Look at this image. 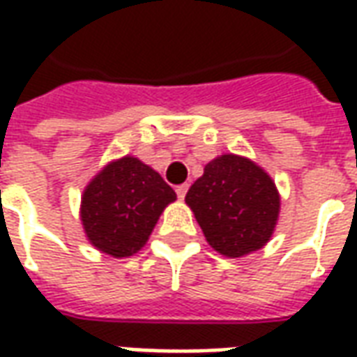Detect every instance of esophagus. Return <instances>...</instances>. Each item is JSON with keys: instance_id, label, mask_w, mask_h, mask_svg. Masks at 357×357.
Segmentation results:
<instances>
[{"instance_id": "obj_1", "label": "esophagus", "mask_w": 357, "mask_h": 357, "mask_svg": "<svg viewBox=\"0 0 357 357\" xmlns=\"http://www.w3.org/2000/svg\"><path fill=\"white\" fill-rule=\"evenodd\" d=\"M187 189H189V185H187V183H183V185H179L178 189H176V193H178L179 201H183V199H185V195H187Z\"/></svg>"}]
</instances>
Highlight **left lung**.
<instances>
[{"instance_id":"1","label":"left lung","mask_w":357,"mask_h":357,"mask_svg":"<svg viewBox=\"0 0 357 357\" xmlns=\"http://www.w3.org/2000/svg\"><path fill=\"white\" fill-rule=\"evenodd\" d=\"M206 243L225 258L260 250L275 231L281 195L262 166L247 156H216L185 197Z\"/></svg>"}]
</instances>
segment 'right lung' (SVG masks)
I'll list each match as a JSON object with an SVG mask.
<instances>
[{
	"label": "right lung",
	"mask_w": 357,
	"mask_h": 357,
	"mask_svg": "<svg viewBox=\"0 0 357 357\" xmlns=\"http://www.w3.org/2000/svg\"><path fill=\"white\" fill-rule=\"evenodd\" d=\"M176 193L162 176L137 156L110 160L89 181L80 222L89 245L112 258L139 252Z\"/></svg>",
	"instance_id": "right-lung-1"
}]
</instances>
